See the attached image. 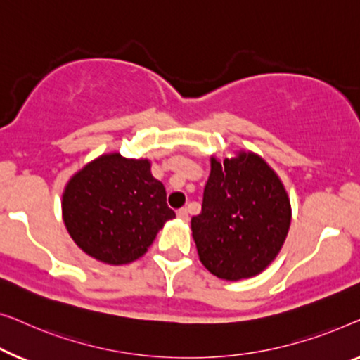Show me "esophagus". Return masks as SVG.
<instances>
[{"label": "esophagus", "mask_w": 360, "mask_h": 360, "mask_svg": "<svg viewBox=\"0 0 360 360\" xmlns=\"http://www.w3.org/2000/svg\"><path fill=\"white\" fill-rule=\"evenodd\" d=\"M178 217H179L181 220L187 221V220H189V210H187V209H179L178 210Z\"/></svg>", "instance_id": "1"}]
</instances>
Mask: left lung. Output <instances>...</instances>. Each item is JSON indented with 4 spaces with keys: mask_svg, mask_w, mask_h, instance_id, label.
Listing matches in <instances>:
<instances>
[{
    "mask_svg": "<svg viewBox=\"0 0 360 360\" xmlns=\"http://www.w3.org/2000/svg\"><path fill=\"white\" fill-rule=\"evenodd\" d=\"M292 221L290 199L262 156H210V176L191 229L199 259L225 281L261 274L279 255Z\"/></svg>",
    "mask_w": 360,
    "mask_h": 360,
    "instance_id": "8db88e82",
    "label": "left lung"
}]
</instances>
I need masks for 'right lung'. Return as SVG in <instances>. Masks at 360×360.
<instances>
[{
  "label": "right lung",
  "mask_w": 360,
  "mask_h": 360,
  "mask_svg": "<svg viewBox=\"0 0 360 360\" xmlns=\"http://www.w3.org/2000/svg\"><path fill=\"white\" fill-rule=\"evenodd\" d=\"M65 226L77 246L110 266L145 255L176 214L166 204L163 182L151 161L104 153L77 171L62 195Z\"/></svg>",
  "instance_id": "right-lung-1"
}]
</instances>
